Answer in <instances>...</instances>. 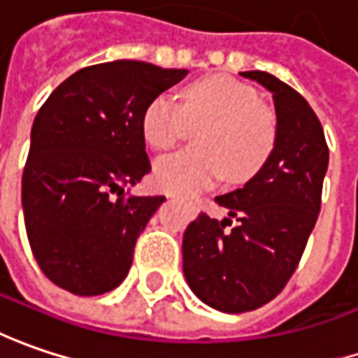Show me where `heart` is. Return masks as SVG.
Masks as SVG:
<instances>
[{"label": "heart", "instance_id": "1", "mask_svg": "<svg viewBox=\"0 0 358 358\" xmlns=\"http://www.w3.org/2000/svg\"><path fill=\"white\" fill-rule=\"evenodd\" d=\"M188 124H204L196 132V150L158 160L154 184L170 194H194L224 176L242 182L257 174L276 142V120L258 101L250 86L232 78H206L180 94V103L158 94L146 103L142 134L154 150L172 148Z\"/></svg>", "mask_w": 358, "mask_h": 358}]
</instances>
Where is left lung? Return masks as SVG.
I'll return each instance as SVG.
<instances>
[{
  "mask_svg": "<svg viewBox=\"0 0 358 358\" xmlns=\"http://www.w3.org/2000/svg\"><path fill=\"white\" fill-rule=\"evenodd\" d=\"M272 94L276 142L242 188L216 196L228 218L202 212L182 241V266L196 296L222 313L255 310L287 287L317 224L329 146L308 101L266 71H241Z\"/></svg>",
  "mask_w": 358,
  "mask_h": 358,
  "instance_id": "8db88e82",
  "label": "left lung"
}]
</instances>
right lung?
<instances>
[{
	"mask_svg": "<svg viewBox=\"0 0 358 358\" xmlns=\"http://www.w3.org/2000/svg\"><path fill=\"white\" fill-rule=\"evenodd\" d=\"M188 70L116 59L71 73L39 108L22 176L27 241L41 272L78 296L110 292L164 196H124L150 172L142 114Z\"/></svg>",
	"mask_w": 358,
	"mask_h": 358,
	"instance_id": "obj_1",
	"label": "right lung"
}]
</instances>
